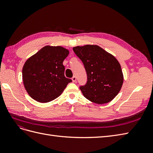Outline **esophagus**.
Segmentation results:
<instances>
[{
  "label": "esophagus",
  "mask_w": 153,
  "mask_h": 153,
  "mask_svg": "<svg viewBox=\"0 0 153 153\" xmlns=\"http://www.w3.org/2000/svg\"><path fill=\"white\" fill-rule=\"evenodd\" d=\"M72 80H73V82H76V78L75 76H73L72 77Z\"/></svg>",
  "instance_id": "obj_1"
}]
</instances>
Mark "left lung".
I'll use <instances>...</instances> for the list:
<instances>
[{
  "label": "left lung",
  "instance_id": "obj_1",
  "mask_svg": "<svg viewBox=\"0 0 153 153\" xmlns=\"http://www.w3.org/2000/svg\"><path fill=\"white\" fill-rule=\"evenodd\" d=\"M87 73V82L80 89L85 98L97 104L107 103L116 96L123 84V74L114 56L98 45L75 47Z\"/></svg>",
  "mask_w": 153,
  "mask_h": 153
}]
</instances>
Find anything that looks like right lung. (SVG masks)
<instances>
[{"label":"right lung","mask_w":153,"mask_h":153,"mask_svg":"<svg viewBox=\"0 0 153 153\" xmlns=\"http://www.w3.org/2000/svg\"><path fill=\"white\" fill-rule=\"evenodd\" d=\"M69 51L62 47L45 46L27 60L22 69L24 85L29 95L47 103L62 94L72 80L64 76L63 61Z\"/></svg>","instance_id":"right-lung-1"}]
</instances>
